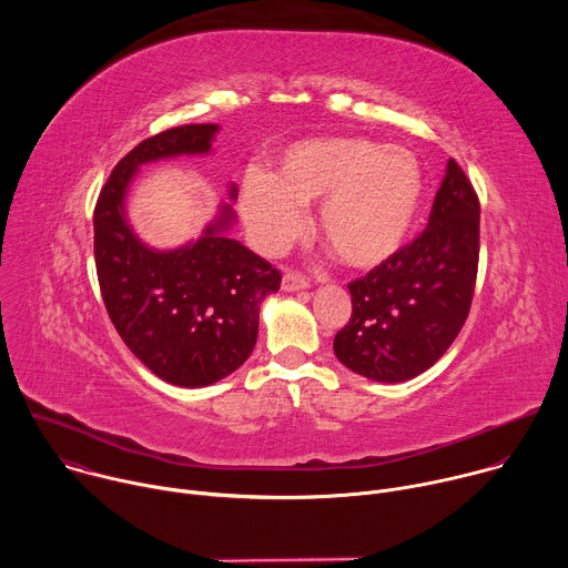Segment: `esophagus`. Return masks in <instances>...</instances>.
<instances>
[{
  "instance_id": "1",
  "label": "esophagus",
  "mask_w": 568,
  "mask_h": 568,
  "mask_svg": "<svg viewBox=\"0 0 568 568\" xmlns=\"http://www.w3.org/2000/svg\"><path fill=\"white\" fill-rule=\"evenodd\" d=\"M281 287H283L285 292H298V290L310 287V281H307L301 272H285Z\"/></svg>"
}]
</instances>
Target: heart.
<instances>
[{"label": "heart", "instance_id": "heart-1", "mask_svg": "<svg viewBox=\"0 0 568 568\" xmlns=\"http://www.w3.org/2000/svg\"><path fill=\"white\" fill-rule=\"evenodd\" d=\"M423 197L414 152L362 136L298 141L274 161L272 178L250 171L240 213L254 245L283 252L303 231L301 209L318 202L314 229L339 263L373 270L407 240Z\"/></svg>", "mask_w": 568, "mask_h": 568}]
</instances>
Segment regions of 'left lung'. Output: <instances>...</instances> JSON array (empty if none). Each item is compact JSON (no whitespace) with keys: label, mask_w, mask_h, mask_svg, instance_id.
I'll return each instance as SVG.
<instances>
[{"label":"left lung","mask_w":568,"mask_h":568,"mask_svg":"<svg viewBox=\"0 0 568 568\" xmlns=\"http://www.w3.org/2000/svg\"><path fill=\"white\" fill-rule=\"evenodd\" d=\"M478 217V195L449 159L427 229L348 283L353 314L335 337L344 366L390 384L425 373L445 355L471 307Z\"/></svg>","instance_id":"8db88e82"}]
</instances>
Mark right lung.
Instances as JSON below:
<instances>
[{"mask_svg":"<svg viewBox=\"0 0 568 568\" xmlns=\"http://www.w3.org/2000/svg\"><path fill=\"white\" fill-rule=\"evenodd\" d=\"M215 132V123H191L143 139L114 166L94 209L97 274L116 333L156 377L186 388L245 364L256 346L261 303L278 292L281 272L222 233L233 222L231 206H222L197 242L154 252L134 235L123 202L141 164L204 154Z\"/></svg>","mask_w":568,"mask_h":568,"instance_id":"add662e5","label":"right lung"}]
</instances>
